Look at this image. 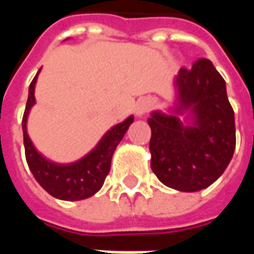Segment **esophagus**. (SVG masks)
Segmentation results:
<instances>
[{"label": "esophagus", "instance_id": "34e87169", "mask_svg": "<svg viewBox=\"0 0 254 254\" xmlns=\"http://www.w3.org/2000/svg\"><path fill=\"white\" fill-rule=\"evenodd\" d=\"M152 106H154V100L151 98H140L134 106V113L137 117H143Z\"/></svg>", "mask_w": 254, "mask_h": 254}]
</instances>
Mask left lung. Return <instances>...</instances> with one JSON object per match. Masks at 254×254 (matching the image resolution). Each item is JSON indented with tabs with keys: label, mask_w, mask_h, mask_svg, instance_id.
<instances>
[{
	"label": "left lung",
	"mask_w": 254,
	"mask_h": 254,
	"mask_svg": "<svg viewBox=\"0 0 254 254\" xmlns=\"http://www.w3.org/2000/svg\"><path fill=\"white\" fill-rule=\"evenodd\" d=\"M176 98L167 113L155 110L151 127V169L166 187L205 189L227 169L235 149L234 111L226 81L207 58L180 69Z\"/></svg>",
	"instance_id": "8db88e82"
}]
</instances>
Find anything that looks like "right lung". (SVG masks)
I'll list each match as a JSON object with an SVG mask.
<instances>
[{"mask_svg":"<svg viewBox=\"0 0 254 254\" xmlns=\"http://www.w3.org/2000/svg\"><path fill=\"white\" fill-rule=\"evenodd\" d=\"M38 70L28 89V100L23 116V137H24L25 159L32 176L45 190L56 198L65 201H77L94 196L103 187L107 174L110 173L111 158L125 133L130 127L134 117L129 116L120 124L110 127L100 138L99 143L84 155L81 159L72 163H57L42 155L27 132L28 116L35 105V84Z\"/></svg>","mask_w":254,"mask_h":254,"instance_id":"add662e5","label":"right lung"}]
</instances>
